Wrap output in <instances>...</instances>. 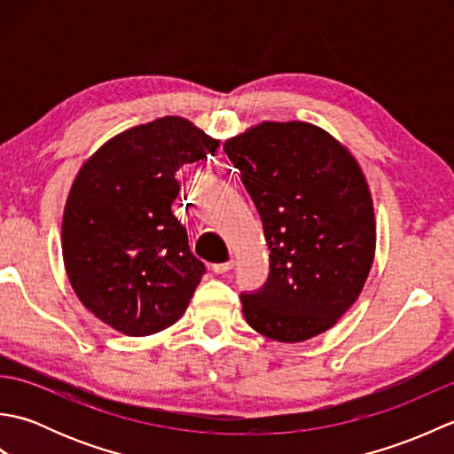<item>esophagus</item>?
Listing matches in <instances>:
<instances>
[{
	"mask_svg": "<svg viewBox=\"0 0 454 454\" xmlns=\"http://www.w3.org/2000/svg\"><path fill=\"white\" fill-rule=\"evenodd\" d=\"M210 269L215 275H224L230 271V269H234V259H230V262H226V263H215Z\"/></svg>",
	"mask_w": 454,
	"mask_h": 454,
	"instance_id": "1",
	"label": "esophagus"
}]
</instances>
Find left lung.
<instances>
[{
	"instance_id": "1",
	"label": "left lung",
	"mask_w": 454,
	"mask_h": 454,
	"mask_svg": "<svg viewBox=\"0 0 454 454\" xmlns=\"http://www.w3.org/2000/svg\"><path fill=\"white\" fill-rule=\"evenodd\" d=\"M263 222L269 277L242 293L246 322L269 340L306 341L359 298L372 267L376 222L359 163L310 122H271L224 142Z\"/></svg>"
}]
</instances>
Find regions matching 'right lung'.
<instances>
[{"mask_svg":"<svg viewBox=\"0 0 454 454\" xmlns=\"http://www.w3.org/2000/svg\"><path fill=\"white\" fill-rule=\"evenodd\" d=\"M220 142L181 117L107 140L83 163L62 218V255L82 304L124 335L166 330L205 275L171 212L177 169L215 156Z\"/></svg>","mask_w":454,"mask_h":454,"instance_id":"add662e5","label":"right lung"}]
</instances>
